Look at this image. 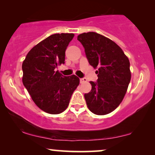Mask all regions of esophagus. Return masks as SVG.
<instances>
[{"label": "esophagus", "instance_id": "obj_1", "mask_svg": "<svg viewBox=\"0 0 155 155\" xmlns=\"http://www.w3.org/2000/svg\"><path fill=\"white\" fill-rule=\"evenodd\" d=\"M80 82L81 84H83L84 82H87V79L86 78H80Z\"/></svg>", "mask_w": 155, "mask_h": 155}]
</instances>
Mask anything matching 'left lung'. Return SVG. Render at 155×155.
<instances>
[{
  "mask_svg": "<svg viewBox=\"0 0 155 155\" xmlns=\"http://www.w3.org/2000/svg\"><path fill=\"white\" fill-rule=\"evenodd\" d=\"M89 63L98 69L97 82H90L92 90L84 94L87 106L97 115H106L117 108L124 99L130 81V61L115 42L98 33L90 31L78 36Z\"/></svg>",
  "mask_w": 155,
  "mask_h": 155,
  "instance_id": "1",
  "label": "left lung"
}]
</instances>
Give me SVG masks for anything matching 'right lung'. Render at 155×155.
<instances>
[{
	"mask_svg": "<svg viewBox=\"0 0 155 155\" xmlns=\"http://www.w3.org/2000/svg\"><path fill=\"white\" fill-rule=\"evenodd\" d=\"M74 34H54L34 46L22 63V82L35 104L50 114H58L68 107L80 84L75 75L63 76L58 65L65 63V51Z\"/></svg>",
	"mask_w": 155,
	"mask_h": 155,
	"instance_id": "add662e5",
	"label": "right lung"
}]
</instances>
